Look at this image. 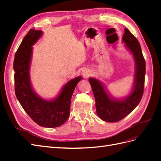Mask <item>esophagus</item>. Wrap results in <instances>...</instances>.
<instances>
[{
	"mask_svg": "<svg viewBox=\"0 0 161 161\" xmlns=\"http://www.w3.org/2000/svg\"><path fill=\"white\" fill-rule=\"evenodd\" d=\"M91 71L89 69H84L82 71V75H83V76L85 77V78L89 77L91 75Z\"/></svg>",
	"mask_w": 161,
	"mask_h": 161,
	"instance_id": "esophagus-1",
	"label": "esophagus"
}]
</instances>
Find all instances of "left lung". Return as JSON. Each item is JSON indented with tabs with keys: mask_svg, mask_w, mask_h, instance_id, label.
<instances>
[{
	"mask_svg": "<svg viewBox=\"0 0 161 161\" xmlns=\"http://www.w3.org/2000/svg\"><path fill=\"white\" fill-rule=\"evenodd\" d=\"M122 40L132 53L136 64L135 79L130 95L121 100L111 99L99 80L92 78L89 79L95 96L97 114L108 122H117L130 114L139 104L144 92L146 62L140 43L127 28L124 30Z\"/></svg>",
	"mask_w": 161,
	"mask_h": 161,
	"instance_id": "8db88e82",
	"label": "left lung"
}]
</instances>
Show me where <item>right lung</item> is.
<instances>
[{"instance_id":"obj_1","label":"right lung","mask_w":161,"mask_h":161,"mask_svg":"<svg viewBox=\"0 0 161 161\" xmlns=\"http://www.w3.org/2000/svg\"><path fill=\"white\" fill-rule=\"evenodd\" d=\"M42 36V31L31 29L15 53L13 62L14 91L23 109L37 124L45 128H56L69 118L71 97L82 77L68 82L59 95L52 101L41 98L33 91L30 78L32 46Z\"/></svg>"}]
</instances>
